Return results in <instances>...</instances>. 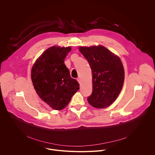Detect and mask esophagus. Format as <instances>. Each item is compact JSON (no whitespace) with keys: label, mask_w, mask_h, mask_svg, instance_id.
Wrapping results in <instances>:
<instances>
[{"label":"esophagus","mask_w":155,"mask_h":155,"mask_svg":"<svg viewBox=\"0 0 155 155\" xmlns=\"http://www.w3.org/2000/svg\"><path fill=\"white\" fill-rule=\"evenodd\" d=\"M77 81H78V83H79L80 84H81V79H80V78H77Z\"/></svg>","instance_id":"34e87169"}]
</instances>
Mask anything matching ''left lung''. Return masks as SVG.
I'll list each match as a JSON object with an SVG mask.
<instances>
[{"label": "left lung", "mask_w": 155, "mask_h": 155, "mask_svg": "<svg viewBox=\"0 0 155 155\" xmlns=\"http://www.w3.org/2000/svg\"><path fill=\"white\" fill-rule=\"evenodd\" d=\"M89 63L93 75V91L87 101L95 108L111 105L123 85L124 71L120 59L103 46L79 48Z\"/></svg>", "instance_id": "8db88e82"}]
</instances>
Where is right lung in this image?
<instances>
[{"instance_id": "obj_1", "label": "right lung", "mask_w": 155, "mask_h": 155, "mask_svg": "<svg viewBox=\"0 0 155 155\" xmlns=\"http://www.w3.org/2000/svg\"><path fill=\"white\" fill-rule=\"evenodd\" d=\"M71 48L52 47L36 61L31 78L40 99L54 110L67 106L73 95L80 89L78 82L71 77L64 59Z\"/></svg>"}]
</instances>
